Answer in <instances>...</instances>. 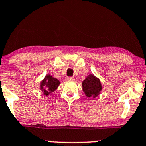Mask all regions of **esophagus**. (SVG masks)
<instances>
[{
  "instance_id": "1",
  "label": "esophagus",
  "mask_w": 146,
  "mask_h": 146,
  "mask_svg": "<svg viewBox=\"0 0 146 146\" xmlns=\"http://www.w3.org/2000/svg\"><path fill=\"white\" fill-rule=\"evenodd\" d=\"M67 80L70 81V82H73L75 80V78H72V77H68V78H67Z\"/></svg>"
}]
</instances>
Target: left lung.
I'll return each mask as SVG.
<instances>
[{
    "label": "left lung",
    "mask_w": 146,
    "mask_h": 146,
    "mask_svg": "<svg viewBox=\"0 0 146 146\" xmlns=\"http://www.w3.org/2000/svg\"><path fill=\"white\" fill-rule=\"evenodd\" d=\"M82 90L86 96L89 98L97 97L103 90V86L99 78L93 74H89L82 83Z\"/></svg>",
    "instance_id": "1"
}]
</instances>
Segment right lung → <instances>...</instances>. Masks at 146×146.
<instances>
[{
  "label": "right lung",
  "instance_id": "add662e5",
  "mask_svg": "<svg viewBox=\"0 0 146 146\" xmlns=\"http://www.w3.org/2000/svg\"><path fill=\"white\" fill-rule=\"evenodd\" d=\"M60 84V82L58 79L54 78L50 74H47L40 82V90L43 92L45 96L51 95L52 92L58 88Z\"/></svg>",
  "mask_w": 146,
  "mask_h": 146
}]
</instances>
